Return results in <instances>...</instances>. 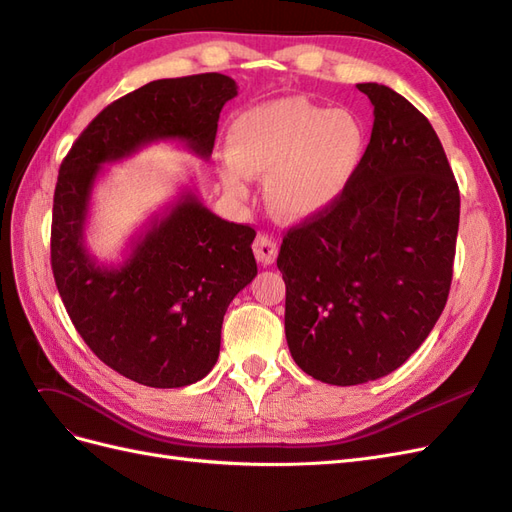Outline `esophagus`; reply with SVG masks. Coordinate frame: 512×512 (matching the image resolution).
I'll list each match as a JSON object with an SVG mask.
<instances>
[{
	"instance_id": "esophagus-1",
	"label": "esophagus",
	"mask_w": 512,
	"mask_h": 512,
	"mask_svg": "<svg viewBox=\"0 0 512 512\" xmlns=\"http://www.w3.org/2000/svg\"><path fill=\"white\" fill-rule=\"evenodd\" d=\"M254 256L262 267H269L277 260V243L267 235H258L254 241Z\"/></svg>"
}]
</instances>
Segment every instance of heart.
<instances>
[{
  "mask_svg": "<svg viewBox=\"0 0 512 512\" xmlns=\"http://www.w3.org/2000/svg\"><path fill=\"white\" fill-rule=\"evenodd\" d=\"M367 134L346 108L305 98H277L247 108L228 130L230 160L222 181L245 196L250 175H266L265 200L275 218L309 220L346 194L363 164Z\"/></svg>",
  "mask_w": 512,
  "mask_h": 512,
  "instance_id": "obj_1",
  "label": "heart"
}]
</instances>
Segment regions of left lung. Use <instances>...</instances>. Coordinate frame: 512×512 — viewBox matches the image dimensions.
Returning a JSON list of instances; mask_svg holds the SVG:
<instances>
[{"label": "left lung", "mask_w": 512, "mask_h": 512, "mask_svg": "<svg viewBox=\"0 0 512 512\" xmlns=\"http://www.w3.org/2000/svg\"><path fill=\"white\" fill-rule=\"evenodd\" d=\"M374 106L346 194L286 232V342L312 378L354 386L404 365L438 322L453 280L459 188L436 130L397 91L359 83Z\"/></svg>", "instance_id": "obj_1"}]
</instances>
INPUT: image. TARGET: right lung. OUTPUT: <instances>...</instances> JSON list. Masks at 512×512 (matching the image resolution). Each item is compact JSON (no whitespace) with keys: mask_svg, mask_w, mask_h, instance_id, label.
Segmentation results:
<instances>
[{"mask_svg":"<svg viewBox=\"0 0 512 512\" xmlns=\"http://www.w3.org/2000/svg\"><path fill=\"white\" fill-rule=\"evenodd\" d=\"M237 89L218 72L151 81L108 104L59 168L51 228L59 297L102 363L153 389H179L213 369L226 309L258 273L256 230L222 220L185 188L136 232L119 265H104L85 243L91 194L104 164L151 143L175 141L207 160Z\"/></svg>","mask_w":512,"mask_h":512,"instance_id":"right-lung-1","label":"right lung"}]
</instances>
